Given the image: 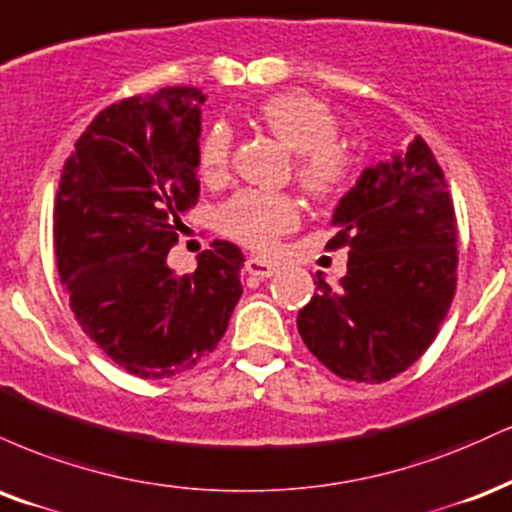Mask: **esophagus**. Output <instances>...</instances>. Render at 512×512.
Segmentation results:
<instances>
[{
    "label": "esophagus",
    "mask_w": 512,
    "mask_h": 512,
    "mask_svg": "<svg viewBox=\"0 0 512 512\" xmlns=\"http://www.w3.org/2000/svg\"><path fill=\"white\" fill-rule=\"evenodd\" d=\"M244 270L249 275H254V278H270V275H275L278 273V266H275V263H270V261H263V258H246V263H244Z\"/></svg>",
    "instance_id": "34e87169"
}]
</instances>
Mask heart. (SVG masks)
<instances>
[{
  "instance_id": "heart-1",
  "label": "heart",
  "mask_w": 512,
  "mask_h": 512,
  "mask_svg": "<svg viewBox=\"0 0 512 512\" xmlns=\"http://www.w3.org/2000/svg\"><path fill=\"white\" fill-rule=\"evenodd\" d=\"M258 122L294 150V177L316 201L345 196L357 174V158L340 146L338 117L326 102L304 93L268 98L258 107ZM234 134L227 124H213L198 143V174L222 182L232 165ZM220 230L254 251L275 249L282 234L299 225V206L287 194L246 189L220 208Z\"/></svg>"
}]
</instances>
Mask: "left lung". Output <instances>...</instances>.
Segmentation results:
<instances>
[{
    "label": "left lung",
    "mask_w": 512,
    "mask_h": 512,
    "mask_svg": "<svg viewBox=\"0 0 512 512\" xmlns=\"http://www.w3.org/2000/svg\"><path fill=\"white\" fill-rule=\"evenodd\" d=\"M326 249H350L340 287L318 278L299 311L304 345L345 381L383 383L434 342L458 285V222L422 136L366 167L342 196Z\"/></svg>",
    "instance_id": "1"
}]
</instances>
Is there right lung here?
<instances>
[{
  "label": "right lung",
  "mask_w": 512,
  "mask_h": 512,
  "mask_svg": "<svg viewBox=\"0 0 512 512\" xmlns=\"http://www.w3.org/2000/svg\"><path fill=\"white\" fill-rule=\"evenodd\" d=\"M206 95L172 86L105 107L64 162L52 234L78 326L138 378H170L218 347L242 297L244 256L215 239L194 273L167 254L198 203Z\"/></svg>",
  "instance_id": "1"
}]
</instances>
